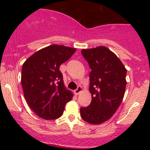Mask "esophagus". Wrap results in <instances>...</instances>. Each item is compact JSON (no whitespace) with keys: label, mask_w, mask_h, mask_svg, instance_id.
Instances as JSON below:
<instances>
[{"label":"esophagus","mask_w":150,"mask_h":150,"mask_svg":"<svg viewBox=\"0 0 150 150\" xmlns=\"http://www.w3.org/2000/svg\"><path fill=\"white\" fill-rule=\"evenodd\" d=\"M82 87H81V86H78V87H77V88L75 89V91H74V93H75V95H77V94H79L81 92H82Z\"/></svg>","instance_id":"obj_1"}]
</instances>
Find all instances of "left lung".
<instances>
[{
  "instance_id": "8db88e82",
  "label": "left lung",
  "mask_w": 150,
  "mask_h": 150,
  "mask_svg": "<svg viewBox=\"0 0 150 150\" xmlns=\"http://www.w3.org/2000/svg\"><path fill=\"white\" fill-rule=\"evenodd\" d=\"M81 53L92 70L89 88L92 101L80 108V115L87 123L100 124L114 114L123 100L127 70L116 55L105 46L82 49Z\"/></svg>"
}]
</instances>
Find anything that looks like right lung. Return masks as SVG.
I'll use <instances>...</instances> for the list:
<instances>
[{
    "instance_id": "1",
    "label": "right lung",
    "mask_w": 150,
    "mask_h": 150,
    "mask_svg": "<svg viewBox=\"0 0 150 150\" xmlns=\"http://www.w3.org/2000/svg\"><path fill=\"white\" fill-rule=\"evenodd\" d=\"M76 49L61 45L47 46L27 58L22 68L24 96L31 109L46 120L61 117L73 94L65 88L60 65Z\"/></svg>"
}]
</instances>
